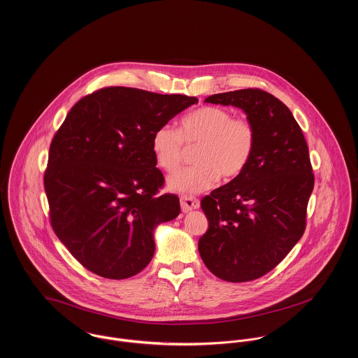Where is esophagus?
<instances>
[{"instance_id":"esophagus-1","label":"esophagus","mask_w":358,"mask_h":358,"mask_svg":"<svg viewBox=\"0 0 358 358\" xmlns=\"http://www.w3.org/2000/svg\"><path fill=\"white\" fill-rule=\"evenodd\" d=\"M180 206H182V210L186 213V212H190L193 209H198L199 208V201L194 196L183 195V196H180Z\"/></svg>"}]
</instances>
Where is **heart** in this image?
Masks as SVG:
<instances>
[{"label":"heart","mask_w":358,"mask_h":358,"mask_svg":"<svg viewBox=\"0 0 358 358\" xmlns=\"http://www.w3.org/2000/svg\"><path fill=\"white\" fill-rule=\"evenodd\" d=\"M257 142L255 123L246 116L216 105H205L186 113L179 130L160 126L152 136L156 164L168 173L175 172L185 159V144L196 146L193 162L169 178V189L182 194H195L215 186L217 180L238 178L250 163Z\"/></svg>","instance_id":"obj_1"}]
</instances>
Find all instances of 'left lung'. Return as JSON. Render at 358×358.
Instances as JSON below:
<instances>
[{"label": "left lung", "instance_id": "left-lung-1", "mask_svg": "<svg viewBox=\"0 0 358 358\" xmlns=\"http://www.w3.org/2000/svg\"><path fill=\"white\" fill-rule=\"evenodd\" d=\"M205 102L243 109L257 130L248 168L201 199L208 229L198 241L213 275L250 282L272 271L303 235L315 186L308 145L290 109L261 89L213 94Z\"/></svg>", "mask_w": 358, "mask_h": 358}]
</instances>
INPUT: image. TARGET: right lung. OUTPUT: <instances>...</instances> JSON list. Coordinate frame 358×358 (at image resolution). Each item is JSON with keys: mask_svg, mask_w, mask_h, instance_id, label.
Wrapping results in <instances>:
<instances>
[{"mask_svg": "<svg viewBox=\"0 0 358 358\" xmlns=\"http://www.w3.org/2000/svg\"><path fill=\"white\" fill-rule=\"evenodd\" d=\"M198 99L110 86L80 98L55 134L43 186L50 224L69 253L106 279L139 273L155 255L153 229L179 198L160 194L152 136Z\"/></svg>", "mask_w": 358, "mask_h": 358, "instance_id": "right-lung-1", "label": "right lung"}]
</instances>
